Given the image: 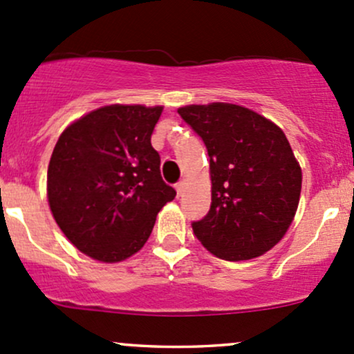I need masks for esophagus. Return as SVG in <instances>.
Listing matches in <instances>:
<instances>
[{"mask_svg":"<svg viewBox=\"0 0 354 354\" xmlns=\"http://www.w3.org/2000/svg\"><path fill=\"white\" fill-rule=\"evenodd\" d=\"M176 189H177L178 196H182V194H184V189H185V180H178L176 184Z\"/></svg>","mask_w":354,"mask_h":354,"instance_id":"obj_1","label":"esophagus"}]
</instances>
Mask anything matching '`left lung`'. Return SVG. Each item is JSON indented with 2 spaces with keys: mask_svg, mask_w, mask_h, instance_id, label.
I'll return each instance as SVG.
<instances>
[{
  "mask_svg": "<svg viewBox=\"0 0 354 354\" xmlns=\"http://www.w3.org/2000/svg\"><path fill=\"white\" fill-rule=\"evenodd\" d=\"M204 142L212 202L192 230L207 251L245 261L274 248L299 204L301 167L283 130L263 115L230 103L177 110Z\"/></svg>",
  "mask_w": 354,
  "mask_h": 354,
  "instance_id": "8db88e82",
  "label": "left lung"
}]
</instances>
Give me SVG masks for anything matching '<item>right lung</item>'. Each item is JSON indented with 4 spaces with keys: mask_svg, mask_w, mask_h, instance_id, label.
Returning <instances> with one entry per match:
<instances>
[{
    "mask_svg": "<svg viewBox=\"0 0 354 354\" xmlns=\"http://www.w3.org/2000/svg\"><path fill=\"white\" fill-rule=\"evenodd\" d=\"M162 106L109 105L59 135L48 165L55 221L78 251L118 263L140 251L156 217L176 197L152 144Z\"/></svg>",
    "mask_w": 354,
    "mask_h": 354,
    "instance_id": "right-lung-1",
    "label": "right lung"
}]
</instances>
